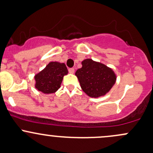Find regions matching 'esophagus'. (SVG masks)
Listing matches in <instances>:
<instances>
[{
	"mask_svg": "<svg viewBox=\"0 0 153 153\" xmlns=\"http://www.w3.org/2000/svg\"><path fill=\"white\" fill-rule=\"evenodd\" d=\"M68 72H69L70 74H74V68H68Z\"/></svg>",
	"mask_w": 153,
	"mask_h": 153,
	"instance_id": "34e87169",
	"label": "esophagus"
}]
</instances>
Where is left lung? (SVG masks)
Wrapping results in <instances>:
<instances>
[{"label":"left lung","instance_id":"left-lung-1","mask_svg":"<svg viewBox=\"0 0 153 153\" xmlns=\"http://www.w3.org/2000/svg\"><path fill=\"white\" fill-rule=\"evenodd\" d=\"M82 67L76 71L82 89L87 95L93 98L104 96L112 88L116 76L111 68L91 59L82 62Z\"/></svg>","mask_w":153,"mask_h":153}]
</instances>
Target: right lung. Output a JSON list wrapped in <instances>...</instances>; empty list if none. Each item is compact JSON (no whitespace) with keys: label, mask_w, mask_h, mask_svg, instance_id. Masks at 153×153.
I'll return each mask as SVG.
<instances>
[{"label":"right lung","mask_w":153,"mask_h":153,"mask_svg":"<svg viewBox=\"0 0 153 153\" xmlns=\"http://www.w3.org/2000/svg\"><path fill=\"white\" fill-rule=\"evenodd\" d=\"M68 69L64 63L51 62L35 76L36 88L44 93H53L60 88L64 75Z\"/></svg>","instance_id":"1"}]
</instances>
